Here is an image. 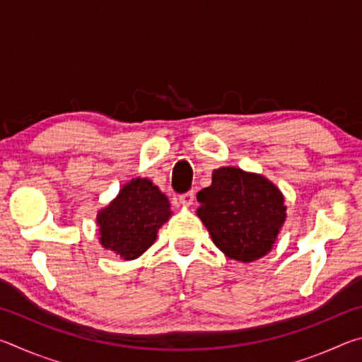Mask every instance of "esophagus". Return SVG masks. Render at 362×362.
Listing matches in <instances>:
<instances>
[{
	"label": "esophagus",
	"mask_w": 362,
	"mask_h": 362,
	"mask_svg": "<svg viewBox=\"0 0 362 362\" xmlns=\"http://www.w3.org/2000/svg\"><path fill=\"white\" fill-rule=\"evenodd\" d=\"M179 201H180L182 206L189 207V206L193 204V201H194V192H188V193H185V194H180Z\"/></svg>",
	"instance_id": "obj_1"
}]
</instances>
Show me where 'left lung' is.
Returning a JSON list of instances; mask_svg holds the SVG:
<instances>
[{"label": "left lung", "mask_w": 362, "mask_h": 362, "mask_svg": "<svg viewBox=\"0 0 362 362\" xmlns=\"http://www.w3.org/2000/svg\"><path fill=\"white\" fill-rule=\"evenodd\" d=\"M196 216L212 243L233 260L250 263L265 257L287 217L284 194L267 177L240 168H218L212 183L196 194Z\"/></svg>", "instance_id": "8db88e82"}]
</instances>
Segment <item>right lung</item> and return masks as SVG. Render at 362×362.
<instances>
[{
	"label": "right lung",
	"mask_w": 362,
	"mask_h": 362,
	"mask_svg": "<svg viewBox=\"0 0 362 362\" xmlns=\"http://www.w3.org/2000/svg\"><path fill=\"white\" fill-rule=\"evenodd\" d=\"M173 216L168 196L150 179H131L97 212L99 243L122 260L139 259Z\"/></svg>",
	"instance_id": "1"
}]
</instances>
